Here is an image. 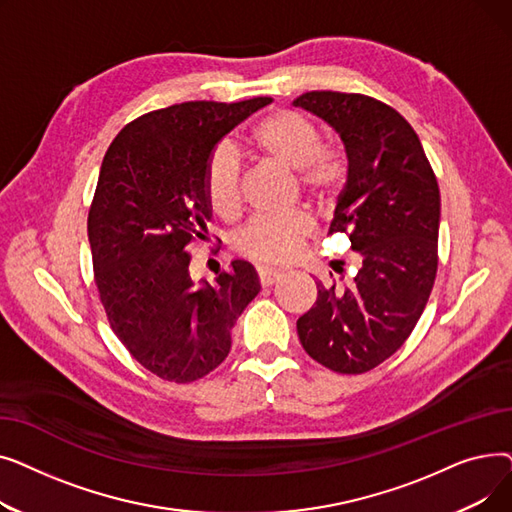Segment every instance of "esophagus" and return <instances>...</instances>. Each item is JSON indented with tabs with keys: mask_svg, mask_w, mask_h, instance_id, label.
Returning a JSON list of instances; mask_svg holds the SVG:
<instances>
[{
	"mask_svg": "<svg viewBox=\"0 0 512 512\" xmlns=\"http://www.w3.org/2000/svg\"><path fill=\"white\" fill-rule=\"evenodd\" d=\"M280 272L278 270H270V267H261L259 270V274H257V280H259V284L265 288V286H272V284H276L278 280H280Z\"/></svg>",
	"mask_w": 512,
	"mask_h": 512,
	"instance_id": "obj_1",
	"label": "esophagus"
}]
</instances>
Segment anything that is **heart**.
I'll return each instance as SVG.
<instances>
[{
  "label": "heart",
  "instance_id": "obj_1",
  "mask_svg": "<svg viewBox=\"0 0 512 512\" xmlns=\"http://www.w3.org/2000/svg\"><path fill=\"white\" fill-rule=\"evenodd\" d=\"M257 149L280 166L299 172L305 191L332 199L346 178V159L338 145L319 141L313 122L297 112L276 110L255 130ZM205 197L211 209L230 218L240 205V159L232 145H218L205 166ZM313 230L305 211L257 213L234 234V249L247 259L282 265L297 259Z\"/></svg>",
  "mask_w": 512,
  "mask_h": 512
}]
</instances>
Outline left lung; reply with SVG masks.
<instances>
[{"instance_id": "obj_1", "label": "left lung", "mask_w": 512, "mask_h": 512, "mask_svg": "<svg viewBox=\"0 0 512 512\" xmlns=\"http://www.w3.org/2000/svg\"><path fill=\"white\" fill-rule=\"evenodd\" d=\"M294 105L326 120L344 143L348 176L330 234L359 255L348 284H317L297 332L311 359L336 373H365L411 336L438 272L440 191L413 126L361 93L311 91Z\"/></svg>"}]
</instances>
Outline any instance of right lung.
I'll return each mask as SVG.
<instances>
[{
	"label": "right lung",
	"mask_w": 512,
	"mask_h": 512,
	"mask_svg": "<svg viewBox=\"0 0 512 512\" xmlns=\"http://www.w3.org/2000/svg\"><path fill=\"white\" fill-rule=\"evenodd\" d=\"M267 103H176L126 124L103 157L87 222L99 301L132 359L166 382L191 384L218 367L259 292L247 261L213 284H195L188 265L211 218L207 159Z\"/></svg>",
	"instance_id": "1"
}]
</instances>
